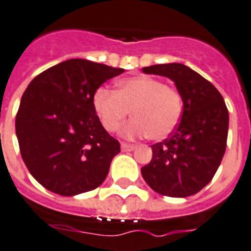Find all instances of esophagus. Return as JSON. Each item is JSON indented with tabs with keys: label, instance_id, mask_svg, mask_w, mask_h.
<instances>
[{
	"label": "esophagus",
	"instance_id": "esophagus-1",
	"mask_svg": "<svg viewBox=\"0 0 251 251\" xmlns=\"http://www.w3.org/2000/svg\"><path fill=\"white\" fill-rule=\"evenodd\" d=\"M121 150L124 151V152H130V151L135 150V146L129 143H121Z\"/></svg>",
	"mask_w": 251,
	"mask_h": 251
}]
</instances>
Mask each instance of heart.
<instances>
[{"mask_svg": "<svg viewBox=\"0 0 251 251\" xmlns=\"http://www.w3.org/2000/svg\"><path fill=\"white\" fill-rule=\"evenodd\" d=\"M93 107L107 131H117L131 111L134 119L122 129V135L164 140L180 121L183 100L178 91L160 79L136 76L121 79L116 91L99 87L94 93Z\"/></svg>", "mask_w": 251, "mask_h": 251, "instance_id": "b5f03b06", "label": "heart"}]
</instances>
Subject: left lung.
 Instances as JSON below:
<instances>
[{
  "instance_id": "1",
  "label": "left lung",
  "mask_w": 251,
  "mask_h": 251,
  "mask_svg": "<svg viewBox=\"0 0 251 251\" xmlns=\"http://www.w3.org/2000/svg\"><path fill=\"white\" fill-rule=\"evenodd\" d=\"M147 75L168 77L183 100L180 122L168 139L152 147V160L142 168L154 192L188 197L210 182L225 156L229 116L213 83L180 63L144 67Z\"/></svg>"
}]
</instances>
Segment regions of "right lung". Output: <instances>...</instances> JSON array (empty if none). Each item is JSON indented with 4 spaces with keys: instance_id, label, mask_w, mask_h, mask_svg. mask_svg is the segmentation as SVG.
I'll list each match as a JSON object with an SVG mask.
<instances>
[{
    "instance_id": "obj_1",
    "label": "right lung",
    "mask_w": 251,
    "mask_h": 251,
    "mask_svg": "<svg viewBox=\"0 0 251 251\" xmlns=\"http://www.w3.org/2000/svg\"><path fill=\"white\" fill-rule=\"evenodd\" d=\"M125 69L69 59L34 77L24 91L15 130L24 164L45 188L62 196L104 182L120 143L101 126L94 93Z\"/></svg>"
}]
</instances>
